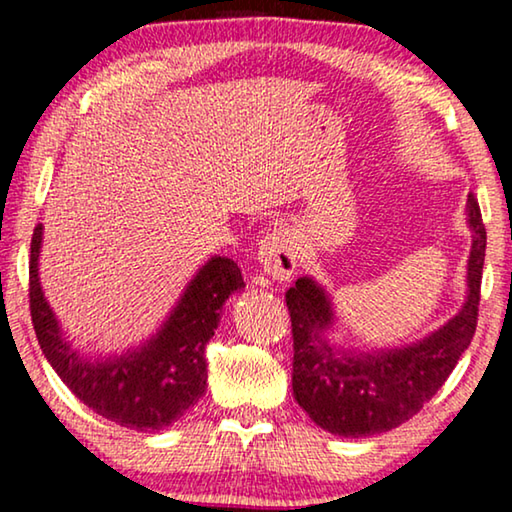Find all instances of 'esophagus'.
<instances>
[{"mask_svg":"<svg viewBox=\"0 0 512 512\" xmlns=\"http://www.w3.org/2000/svg\"><path fill=\"white\" fill-rule=\"evenodd\" d=\"M258 265L277 282H289L298 270V249L286 230H272L258 244Z\"/></svg>","mask_w":512,"mask_h":512,"instance_id":"esophagus-1","label":"esophagus"}]
</instances>
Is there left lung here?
I'll return each mask as SVG.
<instances>
[{"label":"left lung","mask_w":512,"mask_h":512,"mask_svg":"<svg viewBox=\"0 0 512 512\" xmlns=\"http://www.w3.org/2000/svg\"><path fill=\"white\" fill-rule=\"evenodd\" d=\"M466 216L473 230L466 300L452 319L422 340L384 349L342 347L331 338L338 317L324 286L305 275L286 291L293 331V398L321 429L345 438L396 429L415 417L450 377L478 324L487 233L473 193Z\"/></svg>","instance_id":"8db88e82"}]
</instances>
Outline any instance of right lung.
I'll return each instance as SVG.
<instances>
[{
	"instance_id": "right-lung-1",
	"label": "right lung",
	"mask_w": 512,
	"mask_h": 512,
	"mask_svg": "<svg viewBox=\"0 0 512 512\" xmlns=\"http://www.w3.org/2000/svg\"><path fill=\"white\" fill-rule=\"evenodd\" d=\"M44 226L30 244V310L39 347L72 394L97 415L137 431H160L191 410L207 389L205 347L228 296L244 289L228 256L195 272L156 333L121 354L90 356L72 345L48 305L39 279Z\"/></svg>"
}]
</instances>
